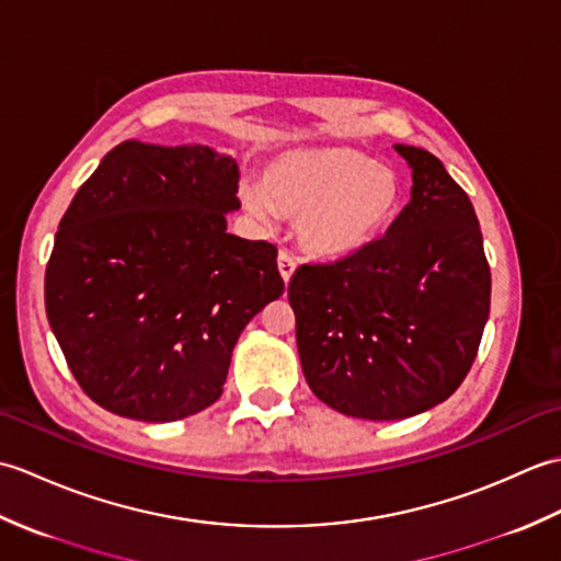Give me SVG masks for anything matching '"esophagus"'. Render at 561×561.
Here are the masks:
<instances>
[{
  "label": "esophagus",
  "mask_w": 561,
  "mask_h": 561,
  "mask_svg": "<svg viewBox=\"0 0 561 561\" xmlns=\"http://www.w3.org/2000/svg\"><path fill=\"white\" fill-rule=\"evenodd\" d=\"M277 267H279L282 279H284V282H289V279H291V274H294V270H296V257L289 253V250H279V255H277Z\"/></svg>",
  "instance_id": "34e87169"
}]
</instances>
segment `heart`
<instances>
[{
    "mask_svg": "<svg viewBox=\"0 0 561 561\" xmlns=\"http://www.w3.org/2000/svg\"><path fill=\"white\" fill-rule=\"evenodd\" d=\"M250 214L299 219L301 243L340 257L371 245L396 221L402 183L396 171L352 147L291 149L274 157L262 183L241 185Z\"/></svg>",
    "mask_w": 561,
    "mask_h": 561,
    "instance_id": "b5f03b06",
    "label": "heart"
}]
</instances>
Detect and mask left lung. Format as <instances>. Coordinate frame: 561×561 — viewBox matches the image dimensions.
Returning a JSON list of instances; mask_svg holds the SVG:
<instances>
[{"instance_id":"1","label":"left lung","mask_w":561,"mask_h":561,"mask_svg":"<svg viewBox=\"0 0 561 561\" xmlns=\"http://www.w3.org/2000/svg\"><path fill=\"white\" fill-rule=\"evenodd\" d=\"M412 199L376 238L294 272L301 368L347 416L388 422L432 410L468 376L490 318L492 274L470 197L434 153L396 145Z\"/></svg>"}]
</instances>
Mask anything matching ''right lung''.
I'll return each mask as SVG.
<instances>
[{
  "instance_id": "add662e5",
  "label": "right lung",
  "mask_w": 561,
  "mask_h": 561,
  "mask_svg": "<svg viewBox=\"0 0 561 561\" xmlns=\"http://www.w3.org/2000/svg\"><path fill=\"white\" fill-rule=\"evenodd\" d=\"M236 193L226 153L127 139L71 199L45 311L103 410L175 422L219 400L238 335L284 291L277 248L226 231Z\"/></svg>"
}]
</instances>
